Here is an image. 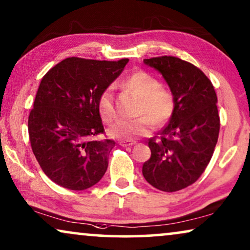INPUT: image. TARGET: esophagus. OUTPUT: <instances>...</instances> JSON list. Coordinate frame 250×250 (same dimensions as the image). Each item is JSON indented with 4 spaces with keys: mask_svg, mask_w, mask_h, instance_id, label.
<instances>
[{
    "mask_svg": "<svg viewBox=\"0 0 250 250\" xmlns=\"http://www.w3.org/2000/svg\"><path fill=\"white\" fill-rule=\"evenodd\" d=\"M119 145L122 146H131L135 145V141H121L119 142Z\"/></svg>",
    "mask_w": 250,
    "mask_h": 250,
    "instance_id": "esophagus-1",
    "label": "esophagus"
}]
</instances>
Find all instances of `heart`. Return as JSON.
Masks as SVG:
<instances>
[{
    "instance_id": "1",
    "label": "heart",
    "mask_w": 250,
    "mask_h": 250,
    "mask_svg": "<svg viewBox=\"0 0 250 250\" xmlns=\"http://www.w3.org/2000/svg\"><path fill=\"white\" fill-rule=\"evenodd\" d=\"M122 86L126 91L139 98L135 115L140 117L128 121H119L109 128V135L121 141H132L151 132L153 123L164 125L172 117L175 100L168 88L160 85L153 75L146 71H135L123 81ZM99 112L105 123H110L116 117L114 93L110 88L102 92L99 98Z\"/></svg>"
}]
</instances>
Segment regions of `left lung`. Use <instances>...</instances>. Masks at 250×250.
<instances>
[{"label":"left lung","mask_w":250,"mask_h":250,"mask_svg":"<svg viewBox=\"0 0 250 250\" xmlns=\"http://www.w3.org/2000/svg\"><path fill=\"white\" fill-rule=\"evenodd\" d=\"M168 85L175 108L158 138L149 139L151 157L142 174L156 189L174 192L199 179L213 156L220 132L217 97L199 68L175 57L143 60Z\"/></svg>","instance_id":"8db88e82"}]
</instances>
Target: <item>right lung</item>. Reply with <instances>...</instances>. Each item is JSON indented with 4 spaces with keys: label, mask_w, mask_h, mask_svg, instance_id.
<instances>
[{
    "label": "right lung",
    "mask_w": 250,
    "mask_h": 250,
    "mask_svg": "<svg viewBox=\"0 0 250 250\" xmlns=\"http://www.w3.org/2000/svg\"><path fill=\"white\" fill-rule=\"evenodd\" d=\"M128 59L67 58L41 81L28 118L34 155L45 175L69 190L93 187L104 175L115 141H91L104 133L99 98Z\"/></svg>",
    "instance_id": "add662e5"
}]
</instances>
